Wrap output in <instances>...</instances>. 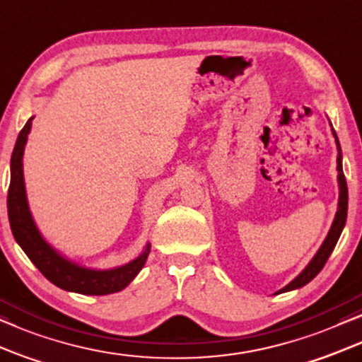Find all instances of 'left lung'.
Wrapping results in <instances>:
<instances>
[{"mask_svg":"<svg viewBox=\"0 0 362 362\" xmlns=\"http://www.w3.org/2000/svg\"><path fill=\"white\" fill-rule=\"evenodd\" d=\"M336 137V144H338L339 147V141H338V136H336V132L332 131ZM341 151H339V156H338V182H339V204H338V211H336V216H334V221H332V226L329 230V233H327V237L325 240V243L321 245L320 252L316 253V257L311 259V263L308 264V267L303 269L301 274H298V276L293 279L290 285L283 288V290L278 291L279 293H285V291H291V290H296V288H301L305 286L306 283H310L313 278L316 276L317 273L321 272L322 267H325L327 258H329V255L332 253V250H334L336 243H338L339 240V235L341 231L344 228V223H346V216H348V184H346V177L343 173V160H341Z\"/></svg>","mask_w":362,"mask_h":362,"instance_id":"8db88e82","label":"left lung"}]
</instances>
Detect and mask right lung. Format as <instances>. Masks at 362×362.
<instances>
[{
  "label": "right lung",
  "mask_w": 362,
  "mask_h": 362,
  "mask_svg": "<svg viewBox=\"0 0 362 362\" xmlns=\"http://www.w3.org/2000/svg\"><path fill=\"white\" fill-rule=\"evenodd\" d=\"M33 117L24 124L19 132L18 141L14 144L11 156V180L8 189V218L11 225V231L19 247L28 255V258L35 263V267L49 279L52 285L62 288L66 291L81 293V295H110L124 290L137 273L141 272L144 263L151 253V245L134 262L125 267L115 269H88L67 262L57 255L49 245H47L37 231L33 216L28 209L26 192H24L23 178V152L24 144L28 141V134L31 129Z\"/></svg>",
  "instance_id": "add662e5"
}]
</instances>
